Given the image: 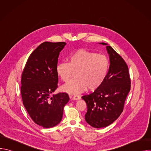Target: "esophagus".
Wrapping results in <instances>:
<instances>
[{"label":"esophagus","mask_w":151,"mask_h":151,"mask_svg":"<svg viewBox=\"0 0 151 151\" xmlns=\"http://www.w3.org/2000/svg\"><path fill=\"white\" fill-rule=\"evenodd\" d=\"M72 99H73V100H80V99H81V97L79 96L76 95V96H74L72 97Z\"/></svg>","instance_id":"obj_1"}]
</instances>
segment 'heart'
Listing matches in <instances>:
<instances>
[{"mask_svg":"<svg viewBox=\"0 0 151 151\" xmlns=\"http://www.w3.org/2000/svg\"><path fill=\"white\" fill-rule=\"evenodd\" d=\"M110 68L109 58L104 55L79 49L69 57V63L62 62L57 64V75L65 82L72 77L73 72H77V79L63 86V90L71 94H79L87 90L91 91L102 85L108 75Z\"/></svg>","mask_w":151,"mask_h":151,"instance_id":"obj_1","label":"heart"}]
</instances>
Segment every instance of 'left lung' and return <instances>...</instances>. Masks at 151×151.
Instances as JSON below:
<instances>
[{
    "label": "left lung",
    "instance_id": "left-lung-1",
    "mask_svg": "<svg viewBox=\"0 0 151 151\" xmlns=\"http://www.w3.org/2000/svg\"><path fill=\"white\" fill-rule=\"evenodd\" d=\"M106 49L109 55L110 68L106 80L94 92L82 97L87 106L85 119L97 128L109 125L120 116L131 88L127 63L111 46H107Z\"/></svg>",
    "mask_w": 151,
    "mask_h": 151
}]
</instances>
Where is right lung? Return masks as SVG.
Here are the masks:
<instances>
[{"instance_id": "right-lung-1", "label": "right lung", "mask_w": 151, "mask_h": 151, "mask_svg": "<svg viewBox=\"0 0 151 151\" xmlns=\"http://www.w3.org/2000/svg\"><path fill=\"white\" fill-rule=\"evenodd\" d=\"M64 42H45L29 57L21 75V94L23 104L32 119L44 128L57 125L69 101L66 93L51 96L58 88L56 72L58 58L66 45Z\"/></svg>"}]
</instances>
